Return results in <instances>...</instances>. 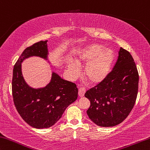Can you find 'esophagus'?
Wrapping results in <instances>:
<instances>
[{
    "label": "esophagus",
    "mask_w": 150,
    "mask_h": 150,
    "mask_svg": "<svg viewBox=\"0 0 150 150\" xmlns=\"http://www.w3.org/2000/svg\"><path fill=\"white\" fill-rule=\"evenodd\" d=\"M86 90L84 88H80L79 90H78V94H79V96L80 97H83L84 96V94L86 93Z\"/></svg>",
    "instance_id": "1"
}]
</instances>
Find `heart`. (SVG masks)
Returning a JSON list of instances; mask_svg holds the SVG:
<instances>
[{
	"mask_svg": "<svg viewBox=\"0 0 150 150\" xmlns=\"http://www.w3.org/2000/svg\"><path fill=\"white\" fill-rule=\"evenodd\" d=\"M113 60V54L109 50L98 43L91 44L80 52L77 59L78 64H86L84 76L91 83L96 84L103 81L109 72ZM68 72L72 78H76L79 74L76 64L70 62L68 65Z\"/></svg>",
	"mask_w": 150,
	"mask_h": 150,
	"instance_id": "obj_1",
	"label": "heart"
}]
</instances>
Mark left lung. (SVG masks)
<instances>
[{
  "mask_svg": "<svg viewBox=\"0 0 150 150\" xmlns=\"http://www.w3.org/2000/svg\"><path fill=\"white\" fill-rule=\"evenodd\" d=\"M139 74L132 56L123 48L111 72L102 82L86 91L91 102L87 115L96 125L113 127L128 117L136 101Z\"/></svg>",
  "mask_w": 150,
  "mask_h": 150,
  "instance_id": "left-lung-1",
  "label": "left lung"
}]
</instances>
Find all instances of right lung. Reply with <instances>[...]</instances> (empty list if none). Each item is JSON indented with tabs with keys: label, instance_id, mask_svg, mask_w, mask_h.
<instances>
[{
	"label": "right lung",
	"instance_id": "obj_1",
	"mask_svg": "<svg viewBox=\"0 0 150 150\" xmlns=\"http://www.w3.org/2000/svg\"><path fill=\"white\" fill-rule=\"evenodd\" d=\"M47 41H40L25 49L13 68L12 94L15 107L21 118L37 129L54 125L69 105L76 100L75 83L64 80L53 73L50 82L44 88L33 89L26 84L21 73V62L36 56L46 58Z\"/></svg>",
	"mask_w": 150,
	"mask_h": 150
}]
</instances>
